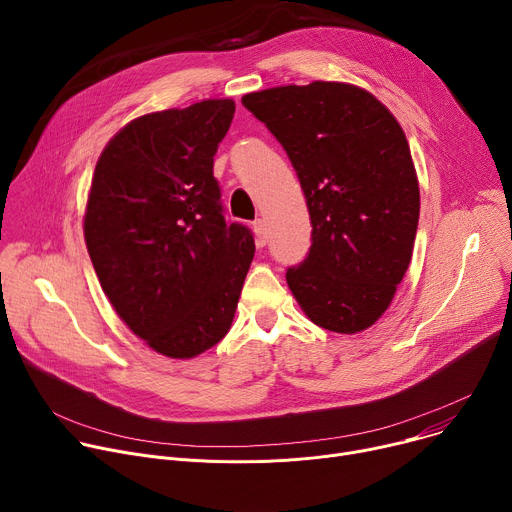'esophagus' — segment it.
Masks as SVG:
<instances>
[{
  "label": "esophagus",
  "instance_id": "obj_1",
  "mask_svg": "<svg viewBox=\"0 0 512 512\" xmlns=\"http://www.w3.org/2000/svg\"><path fill=\"white\" fill-rule=\"evenodd\" d=\"M253 231H255L257 247H265V243H267V225H265V221L257 218V221L253 223Z\"/></svg>",
  "mask_w": 512,
  "mask_h": 512
}]
</instances>
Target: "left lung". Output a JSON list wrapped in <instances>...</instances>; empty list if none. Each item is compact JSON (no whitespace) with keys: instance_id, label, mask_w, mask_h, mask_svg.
<instances>
[{"instance_id":"1","label":"left lung","mask_w":512,"mask_h":512,"mask_svg":"<svg viewBox=\"0 0 512 512\" xmlns=\"http://www.w3.org/2000/svg\"><path fill=\"white\" fill-rule=\"evenodd\" d=\"M294 166L310 212L308 257L285 273L320 328L356 334L389 308L413 253L419 184L407 137L369 91L314 81L243 97Z\"/></svg>"}]
</instances>
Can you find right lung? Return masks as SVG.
I'll list each match as a JSON object with an SVG mask.
<instances>
[{"label": "right lung", "mask_w": 512, "mask_h": 512, "mask_svg": "<svg viewBox=\"0 0 512 512\" xmlns=\"http://www.w3.org/2000/svg\"><path fill=\"white\" fill-rule=\"evenodd\" d=\"M235 101L206 99L127 123L95 166L85 241L105 296L145 344L194 358L229 332L255 241L227 225L212 176Z\"/></svg>", "instance_id": "obj_1"}]
</instances>
